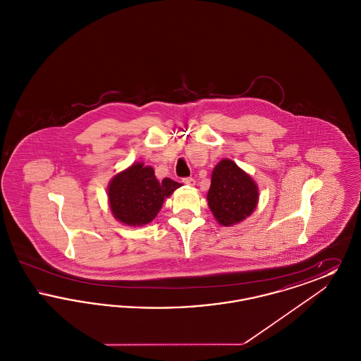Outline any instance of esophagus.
Listing matches in <instances>:
<instances>
[{
	"label": "esophagus",
	"mask_w": 361,
	"mask_h": 361,
	"mask_svg": "<svg viewBox=\"0 0 361 361\" xmlns=\"http://www.w3.org/2000/svg\"><path fill=\"white\" fill-rule=\"evenodd\" d=\"M183 183H184L185 185H189V187H193V185L196 184L195 178H192V177H187V178H184V180H183Z\"/></svg>",
	"instance_id": "esophagus-1"
}]
</instances>
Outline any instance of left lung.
<instances>
[{
    "label": "left lung",
    "instance_id": "obj_1",
    "mask_svg": "<svg viewBox=\"0 0 361 361\" xmlns=\"http://www.w3.org/2000/svg\"><path fill=\"white\" fill-rule=\"evenodd\" d=\"M258 196L256 181L234 161L224 158L216 164L207 202L218 224L230 227L249 218L257 208Z\"/></svg>",
    "mask_w": 361,
    "mask_h": 361
}]
</instances>
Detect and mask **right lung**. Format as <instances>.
I'll return each instance as SVG.
<instances>
[{"mask_svg":"<svg viewBox=\"0 0 361 361\" xmlns=\"http://www.w3.org/2000/svg\"><path fill=\"white\" fill-rule=\"evenodd\" d=\"M181 185L172 178L159 181L152 166L134 162L111 178L106 189L109 209L118 222L140 227L154 219L165 199Z\"/></svg>","mask_w":361,"mask_h":361,"instance_id":"right-lung-1","label":"right lung"}]
</instances>
